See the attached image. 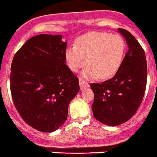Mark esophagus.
<instances>
[{"label":"esophagus","mask_w":157,"mask_h":157,"mask_svg":"<svg viewBox=\"0 0 157 157\" xmlns=\"http://www.w3.org/2000/svg\"><path fill=\"white\" fill-rule=\"evenodd\" d=\"M79 86H80V90H84L85 88L89 87V84H88L87 82H86L82 79L79 80Z\"/></svg>","instance_id":"esophagus-1"}]
</instances>
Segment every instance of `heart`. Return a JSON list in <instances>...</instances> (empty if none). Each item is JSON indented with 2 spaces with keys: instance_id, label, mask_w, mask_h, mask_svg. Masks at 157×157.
<instances>
[{
  "instance_id": "obj_1",
  "label": "heart",
  "mask_w": 157,
  "mask_h": 157,
  "mask_svg": "<svg viewBox=\"0 0 157 157\" xmlns=\"http://www.w3.org/2000/svg\"><path fill=\"white\" fill-rule=\"evenodd\" d=\"M125 43L120 35L107 33H89L76 40L75 46L65 51L66 63L71 71L77 72L86 63L82 75L85 78L113 75L120 67Z\"/></svg>"
}]
</instances>
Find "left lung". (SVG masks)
<instances>
[{
	"mask_svg": "<svg viewBox=\"0 0 157 157\" xmlns=\"http://www.w3.org/2000/svg\"><path fill=\"white\" fill-rule=\"evenodd\" d=\"M124 38L128 52L117 73L101 83L90 85L94 94V117L101 123L116 126L128 121L142 101L147 82L145 53L127 30H117Z\"/></svg>",
	"mask_w": 157,
	"mask_h": 157,
	"instance_id": "left-lung-1",
	"label": "left lung"
}]
</instances>
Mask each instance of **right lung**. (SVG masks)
<instances>
[{
  "label": "right lung",
  "instance_id": "1",
  "mask_svg": "<svg viewBox=\"0 0 157 157\" xmlns=\"http://www.w3.org/2000/svg\"><path fill=\"white\" fill-rule=\"evenodd\" d=\"M62 37H32L12 62L10 90L16 109L41 132H54L63 124L68 105L79 90L78 78L65 64L67 42Z\"/></svg>",
  "mask_w": 157,
  "mask_h": 157
}]
</instances>
